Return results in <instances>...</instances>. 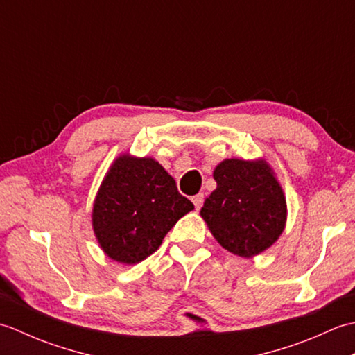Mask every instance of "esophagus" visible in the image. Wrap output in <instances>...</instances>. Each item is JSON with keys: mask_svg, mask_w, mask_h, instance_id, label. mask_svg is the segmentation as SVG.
<instances>
[{"mask_svg": "<svg viewBox=\"0 0 355 355\" xmlns=\"http://www.w3.org/2000/svg\"><path fill=\"white\" fill-rule=\"evenodd\" d=\"M192 202H193L195 209L200 210L201 206H202V202H205V195H202V193H197V195H195V197H192Z\"/></svg>", "mask_w": 355, "mask_h": 355, "instance_id": "obj_1", "label": "esophagus"}]
</instances>
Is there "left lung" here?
Segmentation results:
<instances>
[{
    "mask_svg": "<svg viewBox=\"0 0 355 355\" xmlns=\"http://www.w3.org/2000/svg\"><path fill=\"white\" fill-rule=\"evenodd\" d=\"M214 178L216 189L200 214L218 243L243 258L273 245L285 227L286 202L270 166L229 158L216 166Z\"/></svg>",
    "mask_w": 355,
    "mask_h": 355,
    "instance_id": "obj_1",
    "label": "left lung"
}]
</instances>
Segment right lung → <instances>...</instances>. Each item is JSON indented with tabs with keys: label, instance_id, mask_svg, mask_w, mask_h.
Returning a JSON list of instances; mask_svg holds the SVG:
<instances>
[{
	"label": "right lung",
	"instance_id": "1",
	"mask_svg": "<svg viewBox=\"0 0 355 355\" xmlns=\"http://www.w3.org/2000/svg\"><path fill=\"white\" fill-rule=\"evenodd\" d=\"M192 209L162 164L126 154L111 166L97 192L93 229L107 256L130 266L153 254Z\"/></svg>",
	"mask_w": 355,
	"mask_h": 355
}]
</instances>
